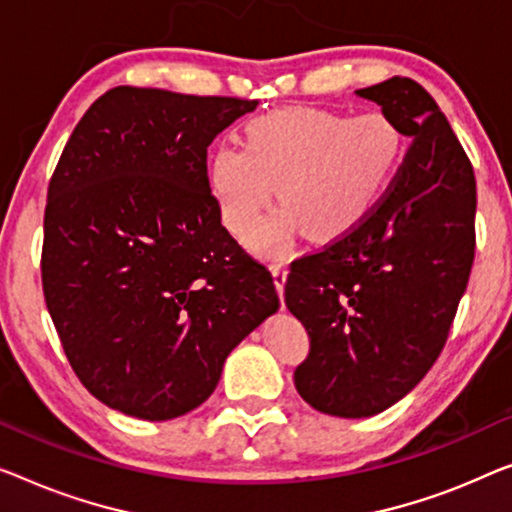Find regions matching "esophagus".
<instances>
[{
	"mask_svg": "<svg viewBox=\"0 0 512 512\" xmlns=\"http://www.w3.org/2000/svg\"><path fill=\"white\" fill-rule=\"evenodd\" d=\"M271 273H273V282H276L278 294H282V289H285V280H287V266L282 262H273Z\"/></svg>",
	"mask_w": 512,
	"mask_h": 512,
	"instance_id": "1",
	"label": "esophagus"
}]
</instances>
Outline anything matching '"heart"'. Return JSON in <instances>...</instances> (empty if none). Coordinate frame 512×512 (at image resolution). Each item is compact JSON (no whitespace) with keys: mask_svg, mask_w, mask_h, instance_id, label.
Listing matches in <instances>:
<instances>
[{"mask_svg":"<svg viewBox=\"0 0 512 512\" xmlns=\"http://www.w3.org/2000/svg\"><path fill=\"white\" fill-rule=\"evenodd\" d=\"M404 133L391 114L285 108L250 119L246 147L223 144L209 165L211 193L234 236L248 239L271 202L280 211L257 232L262 246L292 225L312 241L349 234L375 211L402 163Z\"/></svg>","mask_w":512,"mask_h":512,"instance_id":"1","label":"heart"}]
</instances>
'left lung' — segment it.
I'll return each instance as SVG.
<instances>
[{
    "mask_svg": "<svg viewBox=\"0 0 512 512\" xmlns=\"http://www.w3.org/2000/svg\"><path fill=\"white\" fill-rule=\"evenodd\" d=\"M411 144L379 207L340 239L292 262L285 303L310 352L294 370L322 414L375 416L437 361L476 253V177L444 112L411 78L356 91Z\"/></svg>",
    "mask_w": 512,
    "mask_h": 512,
    "instance_id": "obj_1",
    "label": "left lung"
}]
</instances>
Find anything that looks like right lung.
<instances>
[{
    "label": "right lung",
    "mask_w": 512,
    "mask_h": 512,
    "mask_svg": "<svg viewBox=\"0 0 512 512\" xmlns=\"http://www.w3.org/2000/svg\"><path fill=\"white\" fill-rule=\"evenodd\" d=\"M257 101L114 87L68 137L48 186L41 280L61 347L108 407L170 421L278 310L269 269L220 223L207 149Z\"/></svg>",
    "instance_id": "1"
}]
</instances>
